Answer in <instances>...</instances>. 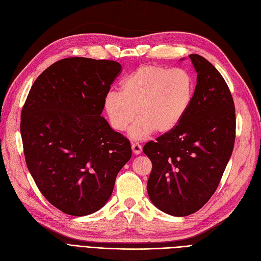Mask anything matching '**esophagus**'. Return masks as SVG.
<instances>
[{
  "label": "esophagus",
  "mask_w": 261,
  "mask_h": 261,
  "mask_svg": "<svg viewBox=\"0 0 261 261\" xmlns=\"http://www.w3.org/2000/svg\"><path fill=\"white\" fill-rule=\"evenodd\" d=\"M131 148H132V152L136 155H140L142 153V146L139 144V143H133Z\"/></svg>",
  "instance_id": "obj_1"
}]
</instances>
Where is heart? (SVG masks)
I'll return each instance as SVG.
<instances>
[{"label":"heart","instance_id":"heart-1","mask_svg":"<svg viewBox=\"0 0 261 261\" xmlns=\"http://www.w3.org/2000/svg\"><path fill=\"white\" fill-rule=\"evenodd\" d=\"M195 92V80L186 69L144 65L125 78L120 92L111 91L103 99L104 112L117 132L128 129L133 140H144L154 131L166 134L186 118Z\"/></svg>","mask_w":261,"mask_h":261}]
</instances>
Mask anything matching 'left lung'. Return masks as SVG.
<instances>
[{"mask_svg": "<svg viewBox=\"0 0 261 261\" xmlns=\"http://www.w3.org/2000/svg\"><path fill=\"white\" fill-rule=\"evenodd\" d=\"M189 57L197 83L186 118L143 147L153 164L149 199L175 217L196 213L213 196L232 155L237 123L231 92L220 72L203 56Z\"/></svg>", "mask_w": 261, "mask_h": 261, "instance_id": "8db88e82", "label": "left lung"}]
</instances>
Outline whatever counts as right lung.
Listing matches in <instances>:
<instances>
[{
  "instance_id": "add662e5",
  "label": "right lung",
  "mask_w": 261,
  "mask_h": 261,
  "mask_svg": "<svg viewBox=\"0 0 261 261\" xmlns=\"http://www.w3.org/2000/svg\"><path fill=\"white\" fill-rule=\"evenodd\" d=\"M120 71L114 61L64 58L39 75L22 107L28 170L43 196L67 215L102 208L131 158L129 140L100 116Z\"/></svg>"
}]
</instances>
